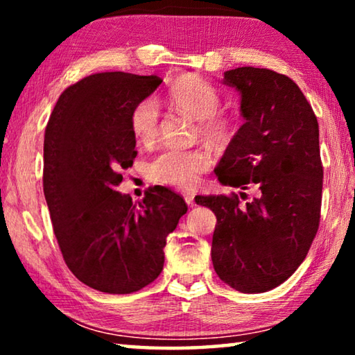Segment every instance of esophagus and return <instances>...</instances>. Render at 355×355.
Instances as JSON below:
<instances>
[{"mask_svg": "<svg viewBox=\"0 0 355 355\" xmlns=\"http://www.w3.org/2000/svg\"><path fill=\"white\" fill-rule=\"evenodd\" d=\"M184 202L188 203V207H194L196 205V196L192 192H183Z\"/></svg>", "mask_w": 355, "mask_h": 355, "instance_id": "34e87169", "label": "esophagus"}]
</instances>
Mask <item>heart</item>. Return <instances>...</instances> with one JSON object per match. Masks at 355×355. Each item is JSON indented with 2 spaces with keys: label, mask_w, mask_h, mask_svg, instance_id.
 Returning <instances> with one entry per match:
<instances>
[{
  "label": "heart",
  "mask_w": 355,
  "mask_h": 355,
  "mask_svg": "<svg viewBox=\"0 0 355 355\" xmlns=\"http://www.w3.org/2000/svg\"><path fill=\"white\" fill-rule=\"evenodd\" d=\"M169 101L178 112L199 120L200 136L213 144H227L236 133V120L219 112L220 95L211 83L189 76L173 84ZM130 128L137 142L152 144L159 131V107L153 98L137 103L130 116ZM211 164V155L203 148H164L148 164L152 182L175 188H192Z\"/></svg>",
  "instance_id": "1"
}]
</instances>
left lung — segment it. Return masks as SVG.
I'll list each match as a JSON object with an SVG mask.
<instances>
[{
    "label": "left lung",
    "mask_w": 355,
    "mask_h": 355,
    "mask_svg": "<svg viewBox=\"0 0 355 355\" xmlns=\"http://www.w3.org/2000/svg\"><path fill=\"white\" fill-rule=\"evenodd\" d=\"M224 84L241 95L244 123L214 172L222 184L255 189L257 197L241 205L238 194L197 196L196 203L218 219L211 260L219 279L241 293H264L291 277L320 227V128L285 75L238 67L225 71Z\"/></svg>",
    "instance_id": "1"
}]
</instances>
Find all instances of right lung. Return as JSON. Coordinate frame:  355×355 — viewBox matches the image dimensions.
Returning <instances> with one entry per match:
<instances>
[{"instance_id":"right-lung-1","label":"right lung","mask_w":355,"mask_h":355,"mask_svg":"<svg viewBox=\"0 0 355 355\" xmlns=\"http://www.w3.org/2000/svg\"><path fill=\"white\" fill-rule=\"evenodd\" d=\"M159 76L105 71L65 89L44 141V194L64 261L84 285L130 294L158 277L166 238L188 211L183 197L155 186L142 202L116 191L137 152L133 107Z\"/></svg>"}]
</instances>
